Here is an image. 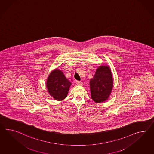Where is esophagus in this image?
<instances>
[{
	"label": "esophagus",
	"mask_w": 154,
	"mask_h": 154,
	"mask_svg": "<svg viewBox=\"0 0 154 154\" xmlns=\"http://www.w3.org/2000/svg\"><path fill=\"white\" fill-rule=\"evenodd\" d=\"M76 83H77V84L78 85H80V86H81V85H83V82H81V81H76Z\"/></svg>",
	"instance_id": "obj_1"
}]
</instances>
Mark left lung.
Wrapping results in <instances>:
<instances>
[{"mask_svg":"<svg viewBox=\"0 0 154 154\" xmlns=\"http://www.w3.org/2000/svg\"><path fill=\"white\" fill-rule=\"evenodd\" d=\"M113 87L111 70L107 66L98 68L94 78L90 80L92 99L97 103L105 101L108 98Z\"/></svg>","mask_w":154,"mask_h":154,"instance_id":"1","label":"left lung"}]
</instances>
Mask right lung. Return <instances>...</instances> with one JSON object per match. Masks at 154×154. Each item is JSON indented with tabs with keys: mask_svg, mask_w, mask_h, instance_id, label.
Wrapping results in <instances>:
<instances>
[{
	"mask_svg": "<svg viewBox=\"0 0 154 154\" xmlns=\"http://www.w3.org/2000/svg\"><path fill=\"white\" fill-rule=\"evenodd\" d=\"M71 82L62 72L56 69L51 73L47 82L48 92L56 100H62L67 97Z\"/></svg>",
	"mask_w": 154,
	"mask_h": 154,
	"instance_id": "1",
	"label": "right lung"
}]
</instances>
